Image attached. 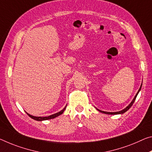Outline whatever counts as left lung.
<instances>
[{
	"instance_id": "8db88e82",
	"label": "left lung",
	"mask_w": 152,
	"mask_h": 152,
	"mask_svg": "<svg viewBox=\"0 0 152 152\" xmlns=\"http://www.w3.org/2000/svg\"><path fill=\"white\" fill-rule=\"evenodd\" d=\"M141 86H142V84H141V86H140V88H139V89L138 92H137V93L136 94V95L134 96V97L133 99H132V101L131 102V103H130V104H129V105H128V106H127L126 108H124V110H121V111H120V112H104V111L99 110H98V109H97V110L98 111H99L100 112H102V113H103V114H113V115H115V114H124V112H126L127 110H129L130 109V107H131V106L132 105V104H133V103H134V101H135V99H136V97H137V95H138L139 92V91H140V90H141Z\"/></svg>"
}]
</instances>
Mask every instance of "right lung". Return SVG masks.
Segmentation results:
<instances>
[{"instance_id":"1","label":"right lung","mask_w":152,"mask_h":152,"mask_svg":"<svg viewBox=\"0 0 152 152\" xmlns=\"http://www.w3.org/2000/svg\"><path fill=\"white\" fill-rule=\"evenodd\" d=\"M66 106L61 111H60V112L56 113V114H52V115H49V116H47H47H46V117H40V116L37 117V116H34V115L29 114H28V113H27V114H28V115H29V116L31 118H32V119L35 120H37V121H42V120H49V119H53V118H56L57 116H59V115H61V114H63V112H64V110H66Z\"/></svg>"}]
</instances>
